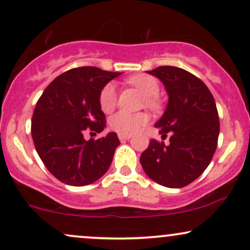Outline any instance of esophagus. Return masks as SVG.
I'll list each match as a JSON object with an SVG mask.
<instances>
[{"instance_id":"esophagus-1","label":"esophagus","mask_w":250,"mask_h":250,"mask_svg":"<svg viewBox=\"0 0 250 250\" xmlns=\"http://www.w3.org/2000/svg\"><path fill=\"white\" fill-rule=\"evenodd\" d=\"M118 137H119V139L122 140V142H125V140H128V139H131V134H122V133H119L118 134Z\"/></svg>"}]
</instances>
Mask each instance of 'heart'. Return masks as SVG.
<instances>
[{"mask_svg":"<svg viewBox=\"0 0 250 250\" xmlns=\"http://www.w3.org/2000/svg\"><path fill=\"white\" fill-rule=\"evenodd\" d=\"M128 83L138 88L146 97L148 106H156V98L159 93V83L155 78L150 75H134L128 79ZM100 107L106 113L116 107L117 91L114 83H107L102 89L99 95ZM148 123V118L144 113H128L126 111H119L110 118V127L113 131L122 134H132L142 130Z\"/></svg>","mask_w":250,"mask_h":250,"instance_id":"obj_1","label":"heart"}]
</instances>
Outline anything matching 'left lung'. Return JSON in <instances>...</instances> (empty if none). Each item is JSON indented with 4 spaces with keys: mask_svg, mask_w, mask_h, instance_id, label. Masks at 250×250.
<instances>
[{
    "mask_svg": "<svg viewBox=\"0 0 250 250\" xmlns=\"http://www.w3.org/2000/svg\"><path fill=\"white\" fill-rule=\"evenodd\" d=\"M162 81L167 91V108L155 124L163 138L152 139L140 156L145 173L167 188H183L195 181L208 167L220 134L214 97L202 80L186 69L161 66L148 71Z\"/></svg>",
    "mask_w": 250,
    "mask_h": 250,
    "instance_id": "obj_1",
    "label": "left lung"
}]
</instances>
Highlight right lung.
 Returning <instances> with one entry per match:
<instances>
[{
  "instance_id": "add662e5",
  "label": "right lung",
  "mask_w": 250,
  "mask_h": 250,
  "mask_svg": "<svg viewBox=\"0 0 250 250\" xmlns=\"http://www.w3.org/2000/svg\"><path fill=\"white\" fill-rule=\"evenodd\" d=\"M120 74L98 67L71 69L55 78L36 103L32 119L36 152L49 172L67 186L94 183L110 167L120 144L117 133L86 140L83 131L104 130L100 92Z\"/></svg>"
}]
</instances>
